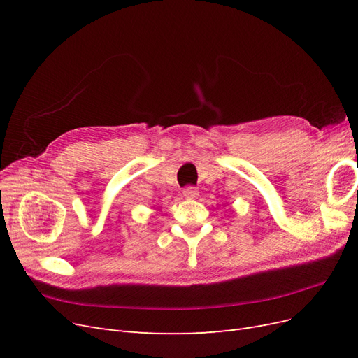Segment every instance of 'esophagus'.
Segmentation results:
<instances>
[{
  "label": "esophagus",
  "instance_id": "34e87169",
  "mask_svg": "<svg viewBox=\"0 0 358 358\" xmlns=\"http://www.w3.org/2000/svg\"><path fill=\"white\" fill-rule=\"evenodd\" d=\"M199 196V189L196 187H187L183 189V197L187 199H196Z\"/></svg>",
  "mask_w": 358,
  "mask_h": 358
}]
</instances>
